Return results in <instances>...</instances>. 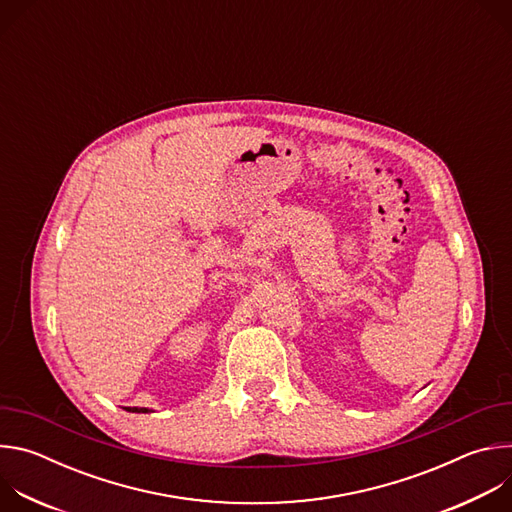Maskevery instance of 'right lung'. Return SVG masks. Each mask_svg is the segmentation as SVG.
<instances>
[{
    "label": "right lung",
    "instance_id": "1",
    "mask_svg": "<svg viewBox=\"0 0 512 512\" xmlns=\"http://www.w3.org/2000/svg\"><path fill=\"white\" fill-rule=\"evenodd\" d=\"M129 411H133V413H148L150 409H145V407H127Z\"/></svg>",
    "mask_w": 512,
    "mask_h": 512
}]
</instances>
